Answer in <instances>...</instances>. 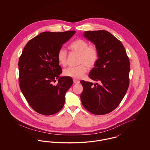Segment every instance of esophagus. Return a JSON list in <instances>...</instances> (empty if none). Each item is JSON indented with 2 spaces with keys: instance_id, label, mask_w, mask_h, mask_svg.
Here are the masks:
<instances>
[{
  "instance_id": "1",
  "label": "esophagus",
  "mask_w": 150,
  "mask_h": 150,
  "mask_svg": "<svg viewBox=\"0 0 150 150\" xmlns=\"http://www.w3.org/2000/svg\"><path fill=\"white\" fill-rule=\"evenodd\" d=\"M73 81H74V83L75 84H78V83H80V81H79V80H77V79H73Z\"/></svg>"
}]
</instances>
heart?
Instances as JSON below:
<instances>
[{"label": "heart", "instance_id": "obj_1", "mask_svg": "<svg viewBox=\"0 0 150 150\" xmlns=\"http://www.w3.org/2000/svg\"><path fill=\"white\" fill-rule=\"evenodd\" d=\"M70 50L79 54V65L76 67H70L66 69L64 74L66 76L74 79L81 78L86 74L88 68L94 67L99 58V51L96 46L89 45L83 39H79L72 42L69 46ZM67 53L64 48L59 49L57 53V59L59 64L65 66L67 64Z\"/></svg>", "mask_w": 150, "mask_h": 150}]
</instances>
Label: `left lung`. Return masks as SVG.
I'll return each mask as SVG.
<instances>
[{
  "label": "left lung",
  "mask_w": 150,
  "mask_h": 150,
  "mask_svg": "<svg viewBox=\"0 0 150 150\" xmlns=\"http://www.w3.org/2000/svg\"><path fill=\"white\" fill-rule=\"evenodd\" d=\"M84 36L99 51L98 62L89 77L100 84L81 80V101L93 114H107L119 105L128 89L129 57L121 42L107 31H87Z\"/></svg>",
  "instance_id": "8db88e82"
}]
</instances>
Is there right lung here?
Masks as SVG:
<instances>
[{"mask_svg":"<svg viewBox=\"0 0 150 150\" xmlns=\"http://www.w3.org/2000/svg\"><path fill=\"white\" fill-rule=\"evenodd\" d=\"M75 33L46 31L29 40L19 58L20 87L31 107L36 112L51 115L64 106L65 94L71 87V77L62 76L57 53ZM58 79L57 85L52 83Z\"/></svg>","mask_w":150,"mask_h":150,"instance_id":"add662e5","label":"right lung"}]
</instances>
